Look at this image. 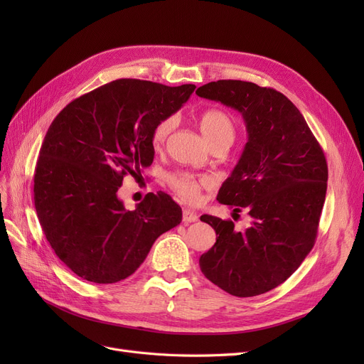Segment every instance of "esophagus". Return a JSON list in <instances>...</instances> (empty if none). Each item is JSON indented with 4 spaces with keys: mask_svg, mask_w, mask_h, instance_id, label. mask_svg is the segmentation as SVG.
<instances>
[{
    "mask_svg": "<svg viewBox=\"0 0 364 364\" xmlns=\"http://www.w3.org/2000/svg\"><path fill=\"white\" fill-rule=\"evenodd\" d=\"M198 220H199V215H198L195 211H192V209H188V208H184V209H183V221H184L186 224L195 223V221H198Z\"/></svg>",
    "mask_w": 364,
    "mask_h": 364,
    "instance_id": "1",
    "label": "esophagus"
}]
</instances>
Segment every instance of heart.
I'll return each mask as SVG.
<instances>
[{
    "mask_svg": "<svg viewBox=\"0 0 364 364\" xmlns=\"http://www.w3.org/2000/svg\"><path fill=\"white\" fill-rule=\"evenodd\" d=\"M177 125V117L171 114L159 119L150 134V143L155 150H159L165 141L168 140L169 134L174 131ZM199 125L203 132L205 139L209 144L223 140V139H232L235 137V124L233 119L228 117V113L220 109H208L205 110L200 118ZM168 183L174 192L187 202H196L200 196V190L208 186V180L198 177L190 172H176L168 177Z\"/></svg>",
    "mask_w": 364,
    "mask_h": 364,
    "instance_id": "1",
    "label": "heart"
}]
</instances>
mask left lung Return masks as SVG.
Here are the masks:
<instances>
[{"label": "left lung", "mask_w": 364, "mask_h": 364, "mask_svg": "<svg viewBox=\"0 0 364 364\" xmlns=\"http://www.w3.org/2000/svg\"><path fill=\"white\" fill-rule=\"evenodd\" d=\"M242 113L247 143L218 192L220 203L251 217L245 232L232 220L202 215L217 233L199 265L227 294L246 298L274 289L313 250L328 188V164L296 106L254 82L220 80L196 90Z\"/></svg>", "instance_id": "obj_1"}]
</instances>
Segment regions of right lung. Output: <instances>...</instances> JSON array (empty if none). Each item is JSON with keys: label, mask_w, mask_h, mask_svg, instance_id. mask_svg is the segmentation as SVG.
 <instances>
[{"label": "right lung", "mask_w": 364, "mask_h": 364, "mask_svg": "<svg viewBox=\"0 0 364 364\" xmlns=\"http://www.w3.org/2000/svg\"><path fill=\"white\" fill-rule=\"evenodd\" d=\"M196 85L117 80L70 102L51 122L33 177L43 232L69 269L88 282L117 283L136 272L151 245L181 223L166 193H149L134 211L118 188L153 162L150 134Z\"/></svg>", "instance_id": "1"}]
</instances>
